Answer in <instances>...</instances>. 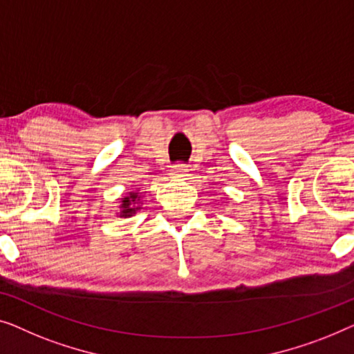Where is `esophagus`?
Wrapping results in <instances>:
<instances>
[{
    "label": "esophagus",
    "mask_w": 354,
    "mask_h": 354,
    "mask_svg": "<svg viewBox=\"0 0 354 354\" xmlns=\"http://www.w3.org/2000/svg\"><path fill=\"white\" fill-rule=\"evenodd\" d=\"M171 173L170 175L173 178H183V176H187V171H189V167L184 165V163H175V165L171 167Z\"/></svg>",
    "instance_id": "esophagus-1"
}]
</instances>
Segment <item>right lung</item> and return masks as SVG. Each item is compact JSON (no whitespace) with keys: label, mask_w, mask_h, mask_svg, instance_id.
Returning a JSON list of instances; mask_svg holds the SVG:
<instances>
[{"label":"right lung","mask_w":354,"mask_h":354,"mask_svg":"<svg viewBox=\"0 0 354 354\" xmlns=\"http://www.w3.org/2000/svg\"><path fill=\"white\" fill-rule=\"evenodd\" d=\"M141 201L139 198V192H129L127 197L122 198V203H120V216H131L136 213V210H139L141 207H138V202Z\"/></svg>","instance_id":"add662e5"}]
</instances>
